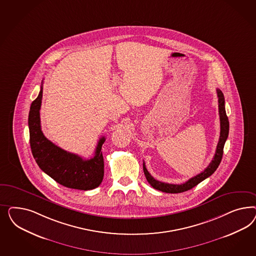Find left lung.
Instances as JSON below:
<instances>
[{"label":"left lung","instance_id":"obj_1","mask_svg":"<svg viewBox=\"0 0 256 256\" xmlns=\"http://www.w3.org/2000/svg\"><path fill=\"white\" fill-rule=\"evenodd\" d=\"M218 101V114H220V139L218 142L217 149L215 152V156L213 160H211L210 165L200 172L199 174L195 176L194 178L188 179L186 182L180 184V185H176V184H168V183H163L160 181L156 180L148 172L146 164L144 162V176L148 179V183L153 186L156 190H160L166 194H180L184 192L194 186H197L199 183H201L202 180H204L217 170L220 163L222 162V155H224V148L225 142L228 138L229 134V121L228 117L226 116V110H225V100L224 94L220 90L217 89Z\"/></svg>","mask_w":256,"mask_h":256}]
</instances>
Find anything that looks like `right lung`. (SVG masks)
Returning <instances> with one entry per match:
<instances>
[{"label":"right lung","instance_id":"obj_1","mask_svg":"<svg viewBox=\"0 0 256 256\" xmlns=\"http://www.w3.org/2000/svg\"><path fill=\"white\" fill-rule=\"evenodd\" d=\"M42 86L38 96L32 102L28 118L32 153L39 168L62 186L80 190L98 188L104 176L101 148L105 137L100 139L94 156L90 160H84L80 156L66 152L46 139L40 124Z\"/></svg>","mask_w":256,"mask_h":256}]
</instances>
